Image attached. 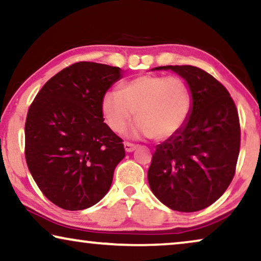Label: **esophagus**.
Wrapping results in <instances>:
<instances>
[{
  "label": "esophagus",
  "instance_id": "1",
  "mask_svg": "<svg viewBox=\"0 0 261 261\" xmlns=\"http://www.w3.org/2000/svg\"><path fill=\"white\" fill-rule=\"evenodd\" d=\"M123 146H124V151L126 152H133L135 148H137V145H134V144H130V142H124L123 144Z\"/></svg>",
  "mask_w": 261,
  "mask_h": 261
}]
</instances>
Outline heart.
<instances>
[{
    "label": "heart",
    "instance_id": "obj_1",
    "mask_svg": "<svg viewBox=\"0 0 261 261\" xmlns=\"http://www.w3.org/2000/svg\"><path fill=\"white\" fill-rule=\"evenodd\" d=\"M192 108V94L183 78L144 74L107 91L102 113L108 126L123 132L137 112L139 119L127 132L130 138L166 140L181 129Z\"/></svg>",
    "mask_w": 261,
    "mask_h": 261
}]
</instances>
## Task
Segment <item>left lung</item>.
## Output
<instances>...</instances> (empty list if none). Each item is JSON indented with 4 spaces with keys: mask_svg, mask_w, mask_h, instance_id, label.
Segmentation results:
<instances>
[{
    "mask_svg": "<svg viewBox=\"0 0 261 261\" xmlns=\"http://www.w3.org/2000/svg\"><path fill=\"white\" fill-rule=\"evenodd\" d=\"M187 82L192 108L179 132L155 147L147 178L170 209L194 213L216 202L229 187L240 151V122L229 92L191 65L158 66Z\"/></svg>",
    "mask_w": 261,
    "mask_h": 261,
    "instance_id": "left-lung-1",
    "label": "left lung"
}]
</instances>
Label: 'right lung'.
I'll return each instance as SVG.
<instances>
[{
    "mask_svg": "<svg viewBox=\"0 0 261 261\" xmlns=\"http://www.w3.org/2000/svg\"><path fill=\"white\" fill-rule=\"evenodd\" d=\"M121 78L120 67L76 63L46 82L28 109L27 166L42 194L60 208H90L109 191L124 148L105 123L102 98Z\"/></svg>",
    "mask_w": 261,
    "mask_h": 261,
    "instance_id": "add662e5",
    "label": "right lung"
}]
</instances>
